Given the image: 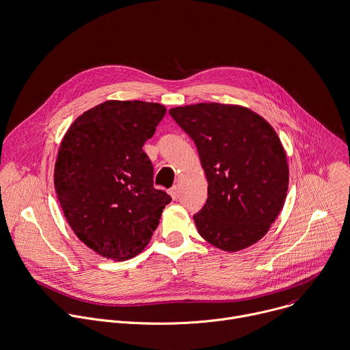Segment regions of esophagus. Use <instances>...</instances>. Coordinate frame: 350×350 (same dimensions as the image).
Wrapping results in <instances>:
<instances>
[{"mask_svg": "<svg viewBox=\"0 0 350 350\" xmlns=\"http://www.w3.org/2000/svg\"><path fill=\"white\" fill-rule=\"evenodd\" d=\"M169 195L176 200V199H178V195H180V189H178V187L177 185H173L170 189H169Z\"/></svg>", "mask_w": 350, "mask_h": 350, "instance_id": "esophagus-1", "label": "esophagus"}]
</instances>
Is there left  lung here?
Returning a JSON list of instances; mask_svg holds the SVG:
<instances>
[{"instance_id": "1", "label": "left lung", "mask_w": 350, "mask_h": 350, "mask_svg": "<svg viewBox=\"0 0 350 350\" xmlns=\"http://www.w3.org/2000/svg\"><path fill=\"white\" fill-rule=\"evenodd\" d=\"M172 118L196 144L207 200L193 215L199 234L234 252L259 241L284 207L289 167L273 126L236 105L173 107Z\"/></svg>"}]
</instances>
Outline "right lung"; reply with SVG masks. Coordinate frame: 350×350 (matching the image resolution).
I'll return each mask as SVG.
<instances>
[{"mask_svg": "<svg viewBox=\"0 0 350 350\" xmlns=\"http://www.w3.org/2000/svg\"><path fill=\"white\" fill-rule=\"evenodd\" d=\"M166 114L159 103L106 100L65 133L54 188L75 234L103 258L126 260L148 244L172 198L154 188L143 151Z\"/></svg>", "mask_w": 350, "mask_h": 350, "instance_id": "obj_1", "label": "right lung"}]
</instances>
